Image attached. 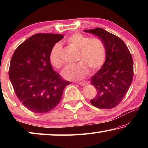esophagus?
Instances as JSON below:
<instances>
[{
    "label": "esophagus",
    "instance_id": "34e87169",
    "mask_svg": "<svg viewBox=\"0 0 148 148\" xmlns=\"http://www.w3.org/2000/svg\"><path fill=\"white\" fill-rule=\"evenodd\" d=\"M78 84L80 85V86H84L87 84V82H78Z\"/></svg>",
    "mask_w": 148,
    "mask_h": 148
}]
</instances>
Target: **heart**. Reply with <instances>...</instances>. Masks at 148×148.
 Wrapping results in <instances>:
<instances>
[{
  "label": "heart",
  "instance_id": "obj_1",
  "mask_svg": "<svg viewBox=\"0 0 148 148\" xmlns=\"http://www.w3.org/2000/svg\"><path fill=\"white\" fill-rule=\"evenodd\" d=\"M65 42L78 49L75 65H70L62 72V76L69 80H79L87 76L90 69L97 71L102 66L106 57L104 44L101 40L80 33H74L65 39ZM61 46L56 44L49 54L50 63L56 69L61 68L63 61L61 58Z\"/></svg>",
  "mask_w": 148,
  "mask_h": 148
}]
</instances>
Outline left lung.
<instances>
[{"mask_svg": "<svg viewBox=\"0 0 148 148\" xmlns=\"http://www.w3.org/2000/svg\"><path fill=\"white\" fill-rule=\"evenodd\" d=\"M98 36L106 49V60L91 77L97 95L91 103L100 109H111L124 98L133 78V61L128 47L119 37L102 28L84 30Z\"/></svg>", "mask_w": 148, "mask_h": 148, "instance_id": "1", "label": "left lung"}]
</instances>
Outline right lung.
<instances>
[{
	"label": "right lung",
	"instance_id": "add662e5",
	"mask_svg": "<svg viewBox=\"0 0 148 148\" xmlns=\"http://www.w3.org/2000/svg\"><path fill=\"white\" fill-rule=\"evenodd\" d=\"M63 34L40 33L27 38L15 50L9 77L17 98L25 107L37 114L54 108L71 82L52 69L49 54Z\"/></svg>",
	"mask_w": 148,
	"mask_h": 148
}]
</instances>
